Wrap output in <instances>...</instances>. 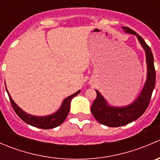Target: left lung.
<instances>
[{
    "label": "left lung",
    "mask_w": 160,
    "mask_h": 160,
    "mask_svg": "<svg viewBox=\"0 0 160 160\" xmlns=\"http://www.w3.org/2000/svg\"><path fill=\"white\" fill-rule=\"evenodd\" d=\"M125 33L136 35L142 47L145 50L147 64V77L142 90L138 98L127 106L114 107L108 103L98 90L97 98L91 106L92 114L98 122L108 127H119L129 124L141 117L149 106L152 93L156 84V70L151 49L142 38L128 27H122Z\"/></svg>",
    "instance_id": "obj_1"
}]
</instances>
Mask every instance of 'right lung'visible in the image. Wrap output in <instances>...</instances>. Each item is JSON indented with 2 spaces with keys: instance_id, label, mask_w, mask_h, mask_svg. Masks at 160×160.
<instances>
[{
  "instance_id": "add662e5",
  "label": "right lung",
  "mask_w": 160,
  "mask_h": 160,
  "mask_svg": "<svg viewBox=\"0 0 160 160\" xmlns=\"http://www.w3.org/2000/svg\"><path fill=\"white\" fill-rule=\"evenodd\" d=\"M6 90H7V93L8 94L11 106H12L13 109L15 111L16 114L18 115V117L28 125L36 127V128H42V129H50V128H54L60 125L65 121L67 115H68L70 109L71 100L74 97L77 96V94H79L80 92V90H78L73 94L66 98L62 101L60 108L53 114L46 116H35L32 115V114H27L20 107H18V104L13 101L7 88H6Z\"/></svg>"
}]
</instances>
